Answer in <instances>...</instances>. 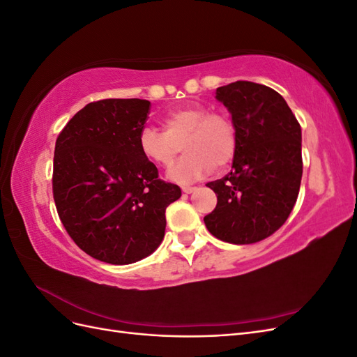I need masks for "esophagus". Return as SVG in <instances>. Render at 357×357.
<instances>
[{
  "label": "esophagus",
  "mask_w": 357,
  "mask_h": 357,
  "mask_svg": "<svg viewBox=\"0 0 357 357\" xmlns=\"http://www.w3.org/2000/svg\"><path fill=\"white\" fill-rule=\"evenodd\" d=\"M181 190H183V193H192L193 190H195V188H192V186H183Z\"/></svg>",
  "instance_id": "34e87169"
}]
</instances>
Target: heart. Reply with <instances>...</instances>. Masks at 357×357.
Here are the masks:
<instances>
[{"instance_id": "heart-1", "label": "heart", "mask_w": 357, "mask_h": 357, "mask_svg": "<svg viewBox=\"0 0 357 357\" xmlns=\"http://www.w3.org/2000/svg\"><path fill=\"white\" fill-rule=\"evenodd\" d=\"M162 126L164 132L143 126L138 149L150 164L168 168L183 144L185 156L168 172L169 180L180 185L204 178L213 169H225L238 150V131L232 117L210 112L204 104H186L168 112Z\"/></svg>"}]
</instances>
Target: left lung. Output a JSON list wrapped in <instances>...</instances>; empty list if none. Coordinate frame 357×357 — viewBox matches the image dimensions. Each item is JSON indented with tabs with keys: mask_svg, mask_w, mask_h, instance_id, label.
<instances>
[{
	"mask_svg": "<svg viewBox=\"0 0 357 357\" xmlns=\"http://www.w3.org/2000/svg\"><path fill=\"white\" fill-rule=\"evenodd\" d=\"M215 98L232 116L238 150L229 174L207 183L218 205L204 222L215 238L253 244L294 210L302 178L301 125L283 96L265 84L238 80L215 89Z\"/></svg>",
	"mask_w": 357,
	"mask_h": 357,
	"instance_id": "obj_1",
	"label": "left lung"
}]
</instances>
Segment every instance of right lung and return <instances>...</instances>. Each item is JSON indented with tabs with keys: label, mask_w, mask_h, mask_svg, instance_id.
I'll use <instances>...</instances> for the list:
<instances>
[{
	"label": "right lung",
	"mask_w": 357,
	"mask_h": 357,
	"mask_svg": "<svg viewBox=\"0 0 357 357\" xmlns=\"http://www.w3.org/2000/svg\"><path fill=\"white\" fill-rule=\"evenodd\" d=\"M147 100H101L73 116L56 138L53 199L84 253L112 265L152 255L165 235V210L181 197L142 155Z\"/></svg>",
	"instance_id": "add662e5"
}]
</instances>
